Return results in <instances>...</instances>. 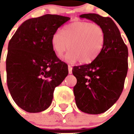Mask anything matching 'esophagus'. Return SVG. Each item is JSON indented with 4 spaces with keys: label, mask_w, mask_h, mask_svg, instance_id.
I'll use <instances>...</instances> for the list:
<instances>
[{
    "label": "esophagus",
    "mask_w": 134,
    "mask_h": 134,
    "mask_svg": "<svg viewBox=\"0 0 134 134\" xmlns=\"http://www.w3.org/2000/svg\"><path fill=\"white\" fill-rule=\"evenodd\" d=\"M68 71H69V74H72V67H71L70 65H68Z\"/></svg>",
    "instance_id": "1"
}]
</instances>
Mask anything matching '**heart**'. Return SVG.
Returning <instances> with one entry per match:
<instances>
[{
  "mask_svg": "<svg viewBox=\"0 0 134 134\" xmlns=\"http://www.w3.org/2000/svg\"><path fill=\"white\" fill-rule=\"evenodd\" d=\"M106 41L104 29L88 21L74 22L53 35L51 44L57 54L61 55L69 48L64 57L68 63L79 60L87 64L94 60L103 50Z\"/></svg>",
  "mask_w": 134,
  "mask_h": 134,
  "instance_id": "heart-1",
  "label": "heart"
}]
</instances>
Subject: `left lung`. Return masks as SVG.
I'll return each instance as SVG.
<instances>
[{"label":"left lung","mask_w":134,"mask_h":134,"mask_svg":"<svg viewBox=\"0 0 134 134\" xmlns=\"http://www.w3.org/2000/svg\"><path fill=\"white\" fill-rule=\"evenodd\" d=\"M80 17L101 26L106 41L94 60L73 67L72 73L77 79L74 87L76 104L86 113L100 114L108 110L122 92L128 71V48L111 18L97 14H84Z\"/></svg>","instance_id":"left-lung-1"}]
</instances>
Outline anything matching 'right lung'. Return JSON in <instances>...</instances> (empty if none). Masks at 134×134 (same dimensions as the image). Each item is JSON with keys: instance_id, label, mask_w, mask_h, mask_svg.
<instances>
[{"instance_id": "1", "label": "right lung", "mask_w": 134, "mask_h": 134, "mask_svg": "<svg viewBox=\"0 0 134 134\" xmlns=\"http://www.w3.org/2000/svg\"><path fill=\"white\" fill-rule=\"evenodd\" d=\"M69 19L56 14L32 18L24 21L9 40L7 87L16 104L27 112L48 108L55 88L68 75V66L55 55L51 39Z\"/></svg>"}]
</instances>
